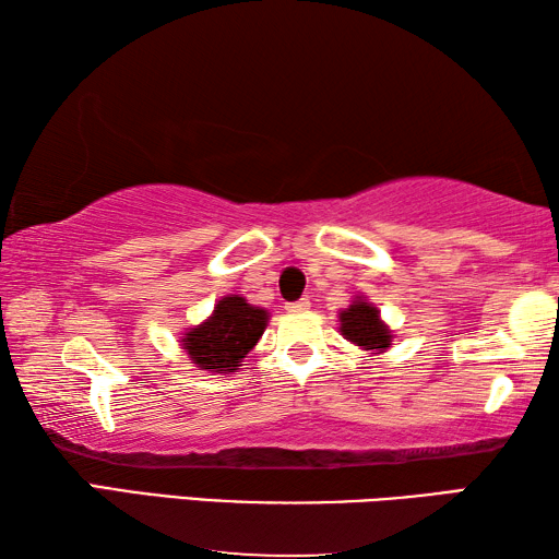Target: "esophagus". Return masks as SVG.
Instances as JSON below:
<instances>
[{
  "label": "esophagus",
  "instance_id": "1",
  "mask_svg": "<svg viewBox=\"0 0 559 559\" xmlns=\"http://www.w3.org/2000/svg\"><path fill=\"white\" fill-rule=\"evenodd\" d=\"M286 310L288 313H306V310H310V300L308 298H298L293 302H286Z\"/></svg>",
  "mask_w": 559,
  "mask_h": 559
}]
</instances>
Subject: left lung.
<instances>
[{
    "instance_id": "obj_1",
    "label": "left lung",
    "mask_w": 559,
    "mask_h": 559,
    "mask_svg": "<svg viewBox=\"0 0 559 559\" xmlns=\"http://www.w3.org/2000/svg\"><path fill=\"white\" fill-rule=\"evenodd\" d=\"M340 333L349 343L370 349L374 355L392 345V330L382 323L380 310L362 298L353 300V306L340 313Z\"/></svg>"
}]
</instances>
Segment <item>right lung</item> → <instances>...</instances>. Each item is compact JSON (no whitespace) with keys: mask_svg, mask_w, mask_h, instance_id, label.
Masks as SVG:
<instances>
[{"mask_svg":"<svg viewBox=\"0 0 559 559\" xmlns=\"http://www.w3.org/2000/svg\"><path fill=\"white\" fill-rule=\"evenodd\" d=\"M266 323V310L251 306L241 296H226L202 325L187 330L182 349L200 370L229 374L239 370V362L259 343Z\"/></svg>","mask_w":559,"mask_h":559,"instance_id":"add662e5","label":"right lung"}]
</instances>
